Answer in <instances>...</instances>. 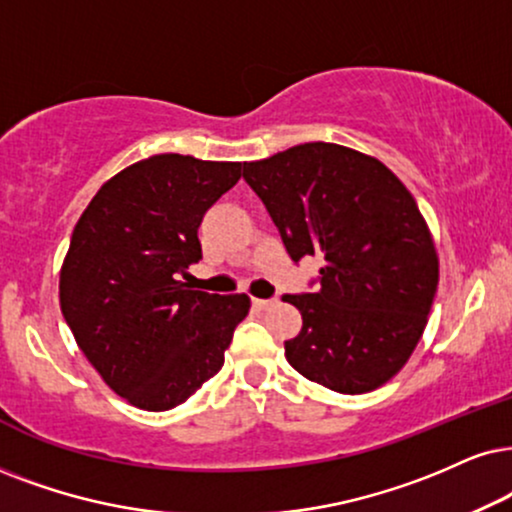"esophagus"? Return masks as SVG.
<instances>
[{
    "label": "esophagus",
    "instance_id": "34e87169",
    "mask_svg": "<svg viewBox=\"0 0 512 512\" xmlns=\"http://www.w3.org/2000/svg\"><path fill=\"white\" fill-rule=\"evenodd\" d=\"M274 300H260V297H252V307L255 309H269V307H274Z\"/></svg>",
    "mask_w": 512,
    "mask_h": 512
}]
</instances>
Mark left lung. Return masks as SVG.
<instances>
[{"label": "left lung", "mask_w": 512, "mask_h": 512, "mask_svg": "<svg viewBox=\"0 0 512 512\" xmlns=\"http://www.w3.org/2000/svg\"><path fill=\"white\" fill-rule=\"evenodd\" d=\"M295 262L319 255L321 288L283 295L302 314L288 364L340 394L394 378L428 326L435 241L416 200L378 158L312 141L243 163Z\"/></svg>", "instance_id": "obj_1"}]
</instances>
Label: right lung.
<instances>
[{
    "label": "right lung",
    "mask_w": 512,
    "mask_h": 512,
    "mask_svg": "<svg viewBox=\"0 0 512 512\" xmlns=\"http://www.w3.org/2000/svg\"><path fill=\"white\" fill-rule=\"evenodd\" d=\"M241 163L160 153L101 186L77 219L58 297L77 347L132 406L184 404L224 366L248 295L191 290L203 257L198 226L236 181Z\"/></svg>",
    "instance_id": "1"
}]
</instances>
